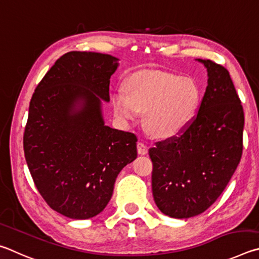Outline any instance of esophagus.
<instances>
[{"label": "esophagus", "instance_id": "1", "mask_svg": "<svg viewBox=\"0 0 259 259\" xmlns=\"http://www.w3.org/2000/svg\"><path fill=\"white\" fill-rule=\"evenodd\" d=\"M138 152L139 155H147L148 147L143 142H138Z\"/></svg>", "mask_w": 259, "mask_h": 259}]
</instances>
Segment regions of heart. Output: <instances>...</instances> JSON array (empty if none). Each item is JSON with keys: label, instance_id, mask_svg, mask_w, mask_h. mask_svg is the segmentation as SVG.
<instances>
[{"label": "heart", "instance_id": "b5f03b06", "mask_svg": "<svg viewBox=\"0 0 259 259\" xmlns=\"http://www.w3.org/2000/svg\"><path fill=\"white\" fill-rule=\"evenodd\" d=\"M196 81L162 71H146L130 80L128 93L118 89L112 94L115 115L128 124L146 112V124L157 138L176 137L187 128L200 103Z\"/></svg>", "mask_w": 259, "mask_h": 259}]
</instances>
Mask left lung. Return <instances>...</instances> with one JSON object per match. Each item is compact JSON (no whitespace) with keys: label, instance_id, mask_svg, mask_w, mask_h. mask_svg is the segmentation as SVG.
<instances>
[{"label":"left lung","instance_id":"left-lung-1","mask_svg":"<svg viewBox=\"0 0 259 259\" xmlns=\"http://www.w3.org/2000/svg\"><path fill=\"white\" fill-rule=\"evenodd\" d=\"M197 60L208 75L197 116L179 137L157 142L149 150L153 199L161 212L174 219L208 209L242 156L244 115L229 71L210 60Z\"/></svg>","mask_w":259,"mask_h":259}]
</instances>
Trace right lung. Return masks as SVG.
I'll use <instances>...</instances> for the list:
<instances>
[{"label": "right lung", "mask_w": 259, "mask_h": 259, "mask_svg": "<svg viewBox=\"0 0 259 259\" xmlns=\"http://www.w3.org/2000/svg\"><path fill=\"white\" fill-rule=\"evenodd\" d=\"M119 59L71 51L51 67L31 97L24 151L38 192L72 220L100 214L124 167L138 157L135 134L104 124L110 77Z\"/></svg>", "instance_id": "1"}]
</instances>
